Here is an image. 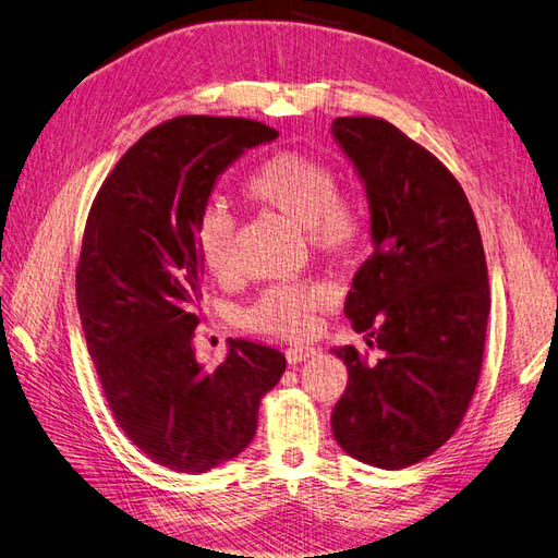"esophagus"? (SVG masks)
Returning <instances> with one entry per match:
<instances>
[{"mask_svg": "<svg viewBox=\"0 0 558 558\" xmlns=\"http://www.w3.org/2000/svg\"><path fill=\"white\" fill-rule=\"evenodd\" d=\"M314 347H289L286 349V361H289L291 365H298L302 361H307L310 356H314Z\"/></svg>", "mask_w": 558, "mask_h": 558, "instance_id": "1", "label": "esophagus"}]
</instances>
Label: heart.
Here are the masks:
<instances>
[{"instance_id": "obj_1", "label": "heart", "mask_w": 558, "mask_h": 558, "mask_svg": "<svg viewBox=\"0 0 558 558\" xmlns=\"http://www.w3.org/2000/svg\"><path fill=\"white\" fill-rule=\"evenodd\" d=\"M248 193L310 230V240L318 248L347 251L361 240L365 228L361 209L337 197L340 181L332 167L312 156L293 150L272 156L251 177ZM234 226L223 199H211L197 216L195 244L214 277L232 272ZM332 300L335 291L328 283L269 286L244 312V324L265 335L305 337L314 330L316 312L332 305Z\"/></svg>"}]
</instances>
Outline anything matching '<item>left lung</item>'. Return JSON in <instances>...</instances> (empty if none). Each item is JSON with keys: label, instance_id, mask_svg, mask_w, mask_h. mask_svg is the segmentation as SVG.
<instances>
[{"label": "left lung", "instance_id": "left-lung-1", "mask_svg": "<svg viewBox=\"0 0 558 558\" xmlns=\"http://www.w3.org/2000/svg\"><path fill=\"white\" fill-rule=\"evenodd\" d=\"M332 140L369 209V256L344 314L381 359L332 353L349 369L332 435L367 465L400 470L461 426L482 369L488 279L475 214L447 167L381 118H335Z\"/></svg>", "mask_w": 558, "mask_h": 558}]
</instances>
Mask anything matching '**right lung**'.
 <instances>
[{
  "label": "right lung",
  "mask_w": 558,
  "mask_h": 558,
  "mask_svg": "<svg viewBox=\"0 0 558 558\" xmlns=\"http://www.w3.org/2000/svg\"><path fill=\"white\" fill-rule=\"evenodd\" d=\"M277 137L248 118H172L130 146L88 216L76 302L90 359L118 426L177 472L242 453L286 369L281 351L246 340H230L214 369L193 351L205 275L197 216L244 150Z\"/></svg>",
  "instance_id": "1"
}]
</instances>
